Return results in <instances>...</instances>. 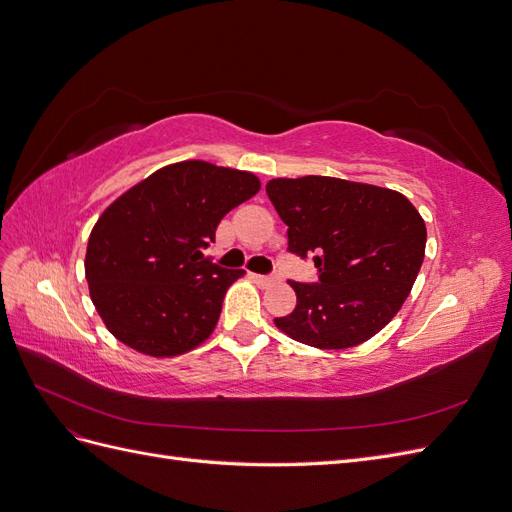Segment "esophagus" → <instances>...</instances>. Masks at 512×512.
I'll return each mask as SVG.
<instances>
[{
  "label": "esophagus",
  "mask_w": 512,
  "mask_h": 512,
  "mask_svg": "<svg viewBox=\"0 0 512 512\" xmlns=\"http://www.w3.org/2000/svg\"><path fill=\"white\" fill-rule=\"evenodd\" d=\"M252 280L258 284V286H262V288H267V286H273V284H277V277H271V275H252Z\"/></svg>",
  "instance_id": "1"
}]
</instances>
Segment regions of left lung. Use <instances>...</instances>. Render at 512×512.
<instances>
[{"label":"left lung","mask_w":512,"mask_h":512,"mask_svg":"<svg viewBox=\"0 0 512 512\" xmlns=\"http://www.w3.org/2000/svg\"><path fill=\"white\" fill-rule=\"evenodd\" d=\"M267 194L288 226V250L314 256L320 273L318 284L288 282L297 307L275 327L320 350L359 346L382 331L423 265L421 213L395 190L335 177L271 179Z\"/></svg>","instance_id":"1"}]
</instances>
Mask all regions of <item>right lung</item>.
<instances>
[{"label":"right lung","instance_id":"add662e5","mask_svg":"<svg viewBox=\"0 0 512 512\" xmlns=\"http://www.w3.org/2000/svg\"><path fill=\"white\" fill-rule=\"evenodd\" d=\"M260 181L203 160L168 164L108 205L89 235L85 277L96 312L121 344L147 356L200 346L226 290L245 271L205 258L224 215Z\"/></svg>","mask_w":512,"mask_h":512}]
</instances>
